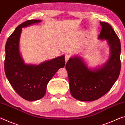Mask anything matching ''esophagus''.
<instances>
[{"label":"esophagus","mask_w":125,"mask_h":125,"mask_svg":"<svg viewBox=\"0 0 125 125\" xmlns=\"http://www.w3.org/2000/svg\"><path fill=\"white\" fill-rule=\"evenodd\" d=\"M70 55H68V54H66L65 55V61H66V62H67V61H68V59L70 58Z\"/></svg>","instance_id":"34e87169"}]
</instances>
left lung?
Wrapping results in <instances>:
<instances>
[{"mask_svg":"<svg viewBox=\"0 0 125 125\" xmlns=\"http://www.w3.org/2000/svg\"><path fill=\"white\" fill-rule=\"evenodd\" d=\"M102 29L98 38L105 39L111 49L110 58L104 66L97 70L88 68L80 57L71 58L67 62L71 94L82 101H93L102 97L112 88L119 77L120 60V39L108 23L100 22Z\"/></svg>","mask_w":125,"mask_h":125,"instance_id":"obj_1","label":"left lung"}]
</instances>
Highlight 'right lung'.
<instances>
[{"instance_id": "obj_1", "label": "right lung", "mask_w": 125, "mask_h": 125, "mask_svg": "<svg viewBox=\"0 0 125 125\" xmlns=\"http://www.w3.org/2000/svg\"><path fill=\"white\" fill-rule=\"evenodd\" d=\"M41 21L28 20L21 24L8 38L5 45V75L15 92L27 101H36L42 98L49 81L65 65L64 55L37 66L26 65L24 63L19 50L21 28Z\"/></svg>"}]
</instances>
